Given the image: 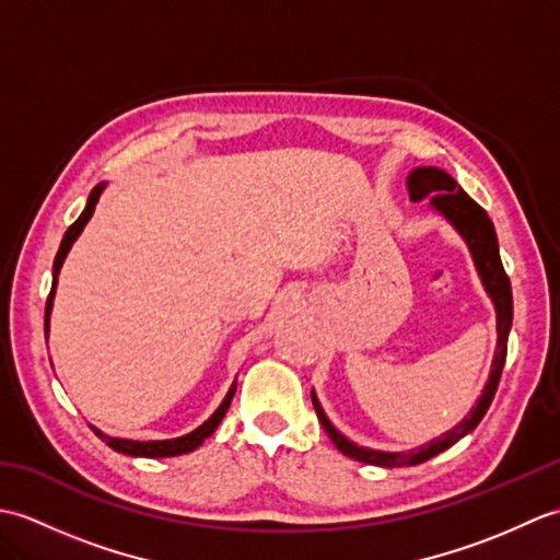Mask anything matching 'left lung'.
I'll use <instances>...</instances> for the list:
<instances>
[{
	"instance_id": "obj_1",
	"label": "left lung",
	"mask_w": 560,
	"mask_h": 560,
	"mask_svg": "<svg viewBox=\"0 0 560 560\" xmlns=\"http://www.w3.org/2000/svg\"><path fill=\"white\" fill-rule=\"evenodd\" d=\"M409 195L413 201L431 199V205L438 211H443L450 219V223L464 235V241H467L471 255H474V261H477V269L481 273L483 287L495 303L498 351L493 359L489 385L483 387L481 399L477 401V407L471 409L467 419L452 428V431H447L445 435L433 440V443H428V445H423L419 450H411V452H375V450H365V447L353 445L351 440L343 438L337 428L327 421L323 407H319L315 395L311 392L317 419H319V423H323L327 435L331 438V443L337 445V450L343 452V455L351 459L375 464V467H411V464H421L425 459L435 457L438 452H443L450 445H455L459 438H464L479 425L483 413L489 411L491 401L495 397L498 383H501V373H503L505 355H508V335H510V325H513V289H510V279L503 269L501 255H498V237H495V229L489 219V213H486L477 205V201L464 192V189L455 180H452L445 171H438V168L413 171L409 175Z\"/></svg>"
}]
</instances>
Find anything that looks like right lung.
<instances>
[{
  "label": "right lung",
  "mask_w": 560,
  "mask_h": 560,
  "mask_svg": "<svg viewBox=\"0 0 560 560\" xmlns=\"http://www.w3.org/2000/svg\"><path fill=\"white\" fill-rule=\"evenodd\" d=\"M101 192H103V185L91 189L89 201H86V209H83L81 217L69 225L65 237H62V245H59V249H57V257H55V265H52V291H50V295H47V303H45V335H47V325H50V311H52L55 283H57L59 267H62V261H65V257H67V253H69L71 243L77 241L79 233L83 231V225H86V221L91 219V213H93V209H96V201H98ZM233 395H235V383L231 385L229 395H225V399L221 401V407H219L217 411H213V416H211L209 421L201 423V425L197 428V431L187 433V435H183V438H175V440H149V443H139V440L110 438V435H105V433L96 431V428H93V431H96V435L103 440L105 445L113 447L115 452H122V455H132V457H175V455H185V452L197 450L213 431H217V425L221 423L225 411H229V407H231Z\"/></svg>",
  "instance_id": "obj_1"
}]
</instances>
